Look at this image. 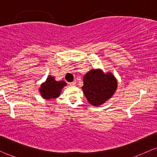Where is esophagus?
Returning a JSON list of instances; mask_svg holds the SVG:
<instances>
[{
	"label": "esophagus",
	"instance_id": "obj_1",
	"mask_svg": "<svg viewBox=\"0 0 157 157\" xmlns=\"http://www.w3.org/2000/svg\"><path fill=\"white\" fill-rule=\"evenodd\" d=\"M69 85H70V86H74L76 85V81H73V82H71V83H69Z\"/></svg>",
	"mask_w": 157,
	"mask_h": 157
}]
</instances>
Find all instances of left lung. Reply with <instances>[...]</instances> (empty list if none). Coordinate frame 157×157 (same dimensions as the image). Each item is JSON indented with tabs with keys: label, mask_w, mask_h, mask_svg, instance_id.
<instances>
[{
	"label": "left lung",
	"mask_w": 157,
	"mask_h": 157,
	"mask_svg": "<svg viewBox=\"0 0 157 157\" xmlns=\"http://www.w3.org/2000/svg\"><path fill=\"white\" fill-rule=\"evenodd\" d=\"M117 89V81L111 73L92 69L83 76V92L93 106H98L112 97Z\"/></svg>",
	"instance_id": "8db88e82"
}]
</instances>
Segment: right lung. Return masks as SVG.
I'll use <instances>...</instances> for the list:
<instances>
[{
    "mask_svg": "<svg viewBox=\"0 0 157 157\" xmlns=\"http://www.w3.org/2000/svg\"><path fill=\"white\" fill-rule=\"evenodd\" d=\"M66 86L63 81H56L53 76L49 75L46 81L40 85L39 91L45 99H51L59 97L63 88Z\"/></svg>",
    "mask_w": 157,
    "mask_h": 157,
    "instance_id": "add662e5",
    "label": "right lung"
}]
</instances>
